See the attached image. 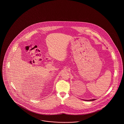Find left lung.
I'll return each mask as SVG.
<instances>
[{
	"instance_id": "8db88e82",
	"label": "left lung",
	"mask_w": 124,
	"mask_h": 124,
	"mask_svg": "<svg viewBox=\"0 0 124 124\" xmlns=\"http://www.w3.org/2000/svg\"><path fill=\"white\" fill-rule=\"evenodd\" d=\"M96 99H92V100H85V101H94Z\"/></svg>"
}]
</instances>
